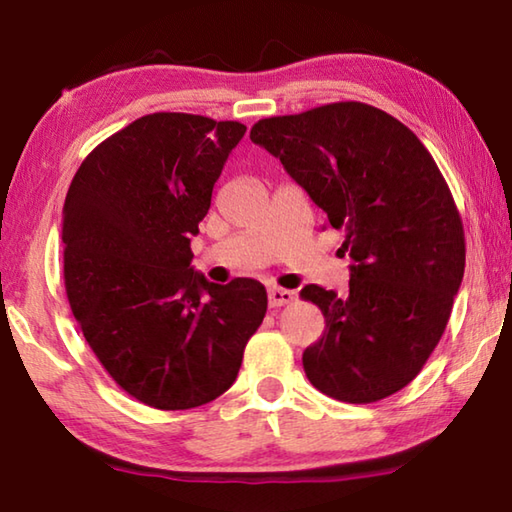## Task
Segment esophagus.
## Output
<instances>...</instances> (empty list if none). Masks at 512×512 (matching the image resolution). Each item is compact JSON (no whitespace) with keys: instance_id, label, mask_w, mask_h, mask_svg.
Segmentation results:
<instances>
[{"instance_id":"34e87169","label":"esophagus","mask_w":512,"mask_h":512,"mask_svg":"<svg viewBox=\"0 0 512 512\" xmlns=\"http://www.w3.org/2000/svg\"><path fill=\"white\" fill-rule=\"evenodd\" d=\"M293 300H296V293L289 291V289H280V287L268 289V305H271V307L289 305V302H293Z\"/></svg>"}]
</instances>
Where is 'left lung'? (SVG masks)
<instances>
[{
	"label": "left lung",
	"mask_w": 512,
	"mask_h": 512,
	"mask_svg": "<svg viewBox=\"0 0 512 512\" xmlns=\"http://www.w3.org/2000/svg\"><path fill=\"white\" fill-rule=\"evenodd\" d=\"M250 140L345 230L350 291L307 284L325 316L302 354L320 393L368 404L411 384L443 336L465 271L463 221L438 164L402 121L341 101L259 119Z\"/></svg>",
	"instance_id": "8db88e82"
}]
</instances>
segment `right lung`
<instances>
[{
	"label": "right lung",
	"instance_id": "right-lung-1",
	"mask_svg": "<svg viewBox=\"0 0 512 512\" xmlns=\"http://www.w3.org/2000/svg\"><path fill=\"white\" fill-rule=\"evenodd\" d=\"M246 126L153 112L81 162L63 207L72 314L108 375L137 402L185 411L232 386L266 289L207 282L192 237Z\"/></svg>",
	"mask_w": 512,
	"mask_h": 512
}]
</instances>
